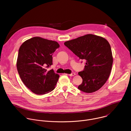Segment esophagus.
<instances>
[{"instance_id": "esophagus-1", "label": "esophagus", "mask_w": 131, "mask_h": 131, "mask_svg": "<svg viewBox=\"0 0 131 131\" xmlns=\"http://www.w3.org/2000/svg\"><path fill=\"white\" fill-rule=\"evenodd\" d=\"M76 74V73H70V74H68V75L69 76H74Z\"/></svg>"}]
</instances>
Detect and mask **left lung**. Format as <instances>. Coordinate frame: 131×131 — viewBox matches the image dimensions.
Returning <instances> with one entry per match:
<instances>
[{
    "mask_svg": "<svg viewBox=\"0 0 131 131\" xmlns=\"http://www.w3.org/2000/svg\"><path fill=\"white\" fill-rule=\"evenodd\" d=\"M64 45L80 59L86 61L84 70L78 72L83 81L78 88L88 93L101 89L109 77L113 63L108 41L102 37L87 34Z\"/></svg>",
    "mask_w": 131,
    "mask_h": 131,
    "instance_id": "left-lung-1",
    "label": "left lung"
}]
</instances>
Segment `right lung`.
<instances>
[{
  "mask_svg": "<svg viewBox=\"0 0 131 131\" xmlns=\"http://www.w3.org/2000/svg\"><path fill=\"white\" fill-rule=\"evenodd\" d=\"M60 47L55 41L35 37L21 46L16 61L20 77L31 92L37 95L45 94L53 91L60 76L53 69L52 55Z\"/></svg>",
  "mask_w": 131,
  "mask_h": 131,
  "instance_id": "obj_1",
  "label": "right lung"
}]
</instances>
